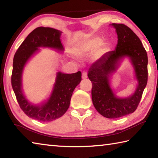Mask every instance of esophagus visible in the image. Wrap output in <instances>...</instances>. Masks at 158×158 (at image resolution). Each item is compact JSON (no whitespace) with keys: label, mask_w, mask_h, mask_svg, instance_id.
I'll return each mask as SVG.
<instances>
[{"label":"esophagus","mask_w":158,"mask_h":158,"mask_svg":"<svg viewBox=\"0 0 158 158\" xmlns=\"http://www.w3.org/2000/svg\"><path fill=\"white\" fill-rule=\"evenodd\" d=\"M87 78V73L86 72H83L82 73V79H85Z\"/></svg>","instance_id":"esophagus-1"}]
</instances>
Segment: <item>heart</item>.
<instances>
[{"instance_id":"heart-1","label":"heart","mask_w":158,"mask_h":158,"mask_svg":"<svg viewBox=\"0 0 158 158\" xmlns=\"http://www.w3.org/2000/svg\"><path fill=\"white\" fill-rule=\"evenodd\" d=\"M106 48V43L102 42L100 37H94L79 42L74 48V55L77 58H85L93 54V59L98 60Z\"/></svg>"}]
</instances>
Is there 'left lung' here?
I'll return each mask as SVG.
<instances>
[{"instance_id":"obj_1","label":"left lung","mask_w":158,"mask_h":158,"mask_svg":"<svg viewBox=\"0 0 158 158\" xmlns=\"http://www.w3.org/2000/svg\"><path fill=\"white\" fill-rule=\"evenodd\" d=\"M110 25L118 35L116 49L93 63L88 77L93 84L92 100L96 110L107 118H117L133 113L137 108L148 81V56L140 39L129 27L122 23ZM126 57L133 66L137 84L133 94L121 98L111 88L110 79Z\"/></svg>"}]
</instances>
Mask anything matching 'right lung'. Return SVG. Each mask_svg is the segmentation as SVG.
<instances>
[{
  "label": "right lung",
  "mask_w": 158,
  "mask_h": 158,
  "mask_svg": "<svg viewBox=\"0 0 158 158\" xmlns=\"http://www.w3.org/2000/svg\"><path fill=\"white\" fill-rule=\"evenodd\" d=\"M62 32L48 27H38L28 35L15 53L13 60L12 89L21 109L28 117L41 122L58 119L68 110L74 89L81 81V73L65 74L57 72L55 83L47 100L33 104L24 95L22 87L23 69L31 58L38 53L40 48H49L63 53Z\"/></svg>",
  "instance_id": "add662e5"
}]
</instances>
